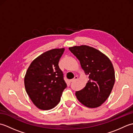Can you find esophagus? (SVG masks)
Here are the masks:
<instances>
[{"label":"esophagus","mask_w":133,"mask_h":133,"mask_svg":"<svg viewBox=\"0 0 133 133\" xmlns=\"http://www.w3.org/2000/svg\"><path fill=\"white\" fill-rule=\"evenodd\" d=\"M77 79H78V77H77V76H75L74 78H73L72 79H71V81H70V82H74V81H75L76 80H77Z\"/></svg>","instance_id":"1"}]
</instances>
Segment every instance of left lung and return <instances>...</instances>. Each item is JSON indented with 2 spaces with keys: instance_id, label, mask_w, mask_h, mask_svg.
I'll return each mask as SVG.
<instances>
[{
  "instance_id": "1",
  "label": "left lung",
  "mask_w": 133,
  "mask_h": 133,
  "mask_svg": "<svg viewBox=\"0 0 133 133\" xmlns=\"http://www.w3.org/2000/svg\"><path fill=\"white\" fill-rule=\"evenodd\" d=\"M69 50L79 61L89 79L83 89L76 91V97L87 107L100 106L109 97L114 84L115 72L111 62L99 50L85 45L70 47Z\"/></svg>"
}]
</instances>
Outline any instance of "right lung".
<instances>
[{"label":"right lung","instance_id":"obj_1","mask_svg":"<svg viewBox=\"0 0 133 133\" xmlns=\"http://www.w3.org/2000/svg\"><path fill=\"white\" fill-rule=\"evenodd\" d=\"M64 49H55L34 59L24 77L26 92L34 104L41 110L54 108L67 87L58 63Z\"/></svg>","mask_w":133,"mask_h":133}]
</instances>
